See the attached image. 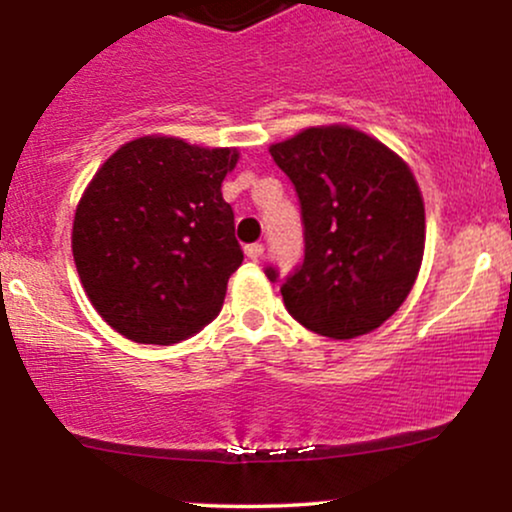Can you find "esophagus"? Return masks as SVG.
Instances as JSON below:
<instances>
[{
  "label": "esophagus",
  "mask_w": 512,
  "mask_h": 512,
  "mask_svg": "<svg viewBox=\"0 0 512 512\" xmlns=\"http://www.w3.org/2000/svg\"><path fill=\"white\" fill-rule=\"evenodd\" d=\"M245 255H248V260H260V257L264 255V245L262 243H250L245 245Z\"/></svg>",
  "instance_id": "34e87169"
}]
</instances>
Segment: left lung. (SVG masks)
Masks as SVG:
<instances>
[{
  "mask_svg": "<svg viewBox=\"0 0 512 512\" xmlns=\"http://www.w3.org/2000/svg\"><path fill=\"white\" fill-rule=\"evenodd\" d=\"M269 154L298 195L305 257L286 279L264 274L310 332H373L409 296L424 257V199L407 163L339 125L303 129Z\"/></svg>",
  "mask_w": 512,
  "mask_h": 512,
  "instance_id": "left-lung-1",
  "label": "left lung"
}]
</instances>
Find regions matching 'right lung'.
Here are the masks:
<instances>
[{
  "instance_id": "1",
  "label": "right lung",
  "mask_w": 512,
  "mask_h": 512,
  "mask_svg": "<svg viewBox=\"0 0 512 512\" xmlns=\"http://www.w3.org/2000/svg\"><path fill=\"white\" fill-rule=\"evenodd\" d=\"M236 149L142 137L93 175L74 216L72 250L86 296L139 344H178L221 313L243 264L221 182Z\"/></svg>"
}]
</instances>
